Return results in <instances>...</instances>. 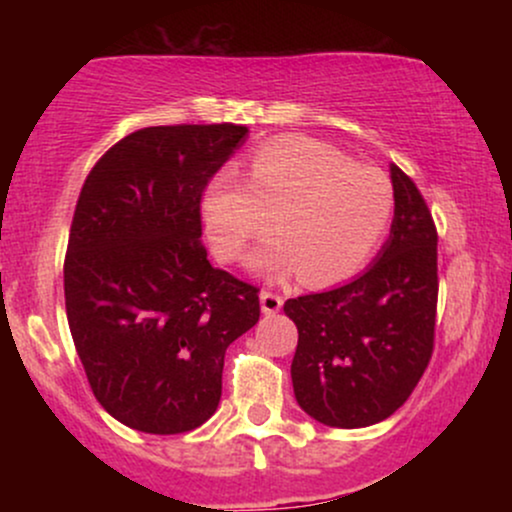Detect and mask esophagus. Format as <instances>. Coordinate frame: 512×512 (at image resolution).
Instances as JSON below:
<instances>
[{
    "label": "esophagus",
    "instance_id": "esophagus-1",
    "mask_svg": "<svg viewBox=\"0 0 512 512\" xmlns=\"http://www.w3.org/2000/svg\"><path fill=\"white\" fill-rule=\"evenodd\" d=\"M260 305H262V313L264 315H274V313H279L281 305H284V298H281L279 293L262 291L260 293Z\"/></svg>",
    "mask_w": 512,
    "mask_h": 512
}]
</instances>
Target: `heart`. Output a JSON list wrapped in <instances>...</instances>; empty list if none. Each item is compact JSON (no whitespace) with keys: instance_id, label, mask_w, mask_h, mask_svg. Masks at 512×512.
I'll return each instance as SVG.
<instances>
[{"instance_id":"b5f03b06","label":"heart","mask_w":512,"mask_h":512,"mask_svg":"<svg viewBox=\"0 0 512 512\" xmlns=\"http://www.w3.org/2000/svg\"><path fill=\"white\" fill-rule=\"evenodd\" d=\"M392 187L380 170L356 166L330 144L286 137L250 158L245 185L223 173L202 197V223L214 255L238 260L252 238L276 233L250 255L264 276L301 274L332 284L354 274L378 245L392 216Z\"/></svg>"}]
</instances>
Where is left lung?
Returning <instances> with one entry per match:
<instances>
[{"label":"left lung","instance_id":"obj_1","mask_svg":"<svg viewBox=\"0 0 512 512\" xmlns=\"http://www.w3.org/2000/svg\"><path fill=\"white\" fill-rule=\"evenodd\" d=\"M395 219L375 262L349 284L289 298L296 402L334 428L385 421L407 402L433 354L438 233L419 187L390 166Z\"/></svg>","mask_w":512,"mask_h":512}]
</instances>
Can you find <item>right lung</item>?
Here are the masks:
<instances>
[{"label":"right lung","mask_w":512,"mask_h":512,"mask_svg":"<svg viewBox=\"0 0 512 512\" xmlns=\"http://www.w3.org/2000/svg\"><path fill=\"white\" fill-rule=\"evenodd\" d=\"M245 137L231 122L137 129L81 187L64 257L69 330L93 395L134 431L202 426L226 349L260 320V289L209 264L199 214Z\"/></svg>","instance_id":"right-lung-1"}]
</instances>
